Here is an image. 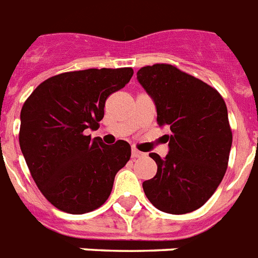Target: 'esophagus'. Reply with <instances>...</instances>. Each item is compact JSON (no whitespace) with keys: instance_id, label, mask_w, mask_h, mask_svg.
<instances>
[{"instance_id":"1","label":"esophagus","mask_w":258,"mask_h":258,"mask_svg":"<svg viewBox=\"0 0 258 258\" xmlns=\"http://www.w3.org/2000/svg\"><path fill=\"white\" fill-rule=\"evenodd\" d=\"M143 152H140V151H138L136 148H133V150H131V156H133L134 159L140 158V156H143Z\"/></svg>"}]
</instances>
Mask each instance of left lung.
Segmentation results:
<instances>
[{
  "mask_svg": "<svg viewBox=\"0 0 258 258\" xmlns=\"http://www.w3.org/2000/svg\"><path fill=\"white\" fill-rule=\"evenodd\" d=\"M136 78L154 100L158 124L167 125L168 154L160 158L144 194L163 212L183 215L215 194L228 167L232 131L225 102L216 90L171 64L142 68Z\"/></svg>",
  "mask_w": 258,
  "mask_h": 258,
  "instance_id": "1",
  "label": "left lung"
}]
</instances>
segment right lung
<instances>
[{
    "instance_id": "right-lung-1",
    "label": "right lung",
    "mask_w": 258,
    "mask_h": 258,
    "mask_svg": "<svg viewBox=\"0 0 258 258\" xmlns=\"http://www.w3.org/2000/svg\"><path fill=\"white\" fill-rule=\"evenodd\" d=\"M131 68L89 69L46 79L21 110L20 146L37 187L55 208L81 215L108 199L115 175L131 156L124 140L91 139L108 95L123 89Z\"/></svg>"
}]
</instances>
